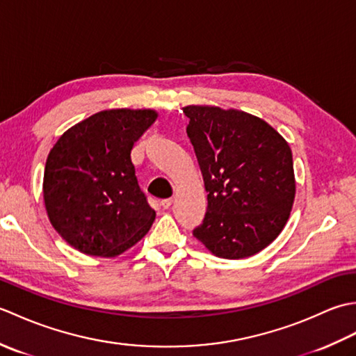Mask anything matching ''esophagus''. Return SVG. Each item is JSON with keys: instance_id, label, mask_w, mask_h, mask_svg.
Instances as JSON below:
<instances>
[{"instance_id": "34e87169", "label": "esophagus", "mask_w": 356, "mask_h": 356, "mask_svg": "<svg viewBox=\"0 0 356 356\" xmlns=\"http://www.w3.org/2000/svg\"><path fill=\"white\" fill-rule=\"evenodd\" d=\"M172 202H174V199H172V197H170V199H165V200H162V202H161V207H162L163 209H168V208L172 205Z\"/></svg>"}]
</instances>
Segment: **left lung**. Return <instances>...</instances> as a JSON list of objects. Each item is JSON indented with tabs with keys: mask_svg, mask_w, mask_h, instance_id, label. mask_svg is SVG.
Masks as SVG:
<instances>
[{
	"mask_svg": "<svg viewBox=\"0 0 356 356\" xmlns=\"http://www.w3.org/2000/svg\"><path fill=\"white\" fill-rule=\"evenodd\" d=\"M184 113L208 193L205 218L193 236L222 259L260 252L283 231L293 205L289 143L245 111L188 105Z\"/></svg>",
	"mask_w": 356,
	"mask_h": 356,
	"instance_id": "8db88e82",
	"label": "left lung"
}]
</instances>
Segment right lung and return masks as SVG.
Segmentation results:
<instances>
[{
  "label": "right lung",
  "instance_id": "obj_1",
  "mask_svg": "<svg viewBox=\"0 0 356 356\" xmlns=\"http://www.w3.org/2000/svg\"><path fill=\"white\" fill-rule=\"evenodd\" d=\"M156 119L154 110H104L69 128L50 149L45 211L79 252L116 257L149 231L156 213L139 188L131 149Z\"/></svg>",
  "mask_w": 356,
  "mask_h": 356
}]
</instances>
